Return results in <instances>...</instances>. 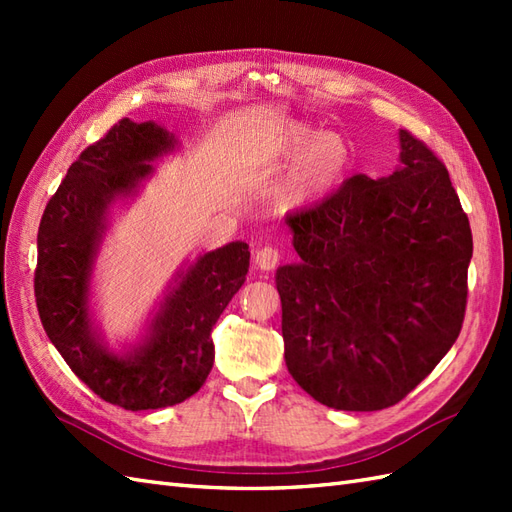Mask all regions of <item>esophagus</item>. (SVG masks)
Masks as SVG:
<instances>
[{
    "label": "esophagus",
    "instance_id": "esophagus-1",
    "mask_svg": "<svg viewBox=\"0 0 512 512\" xmlns=\"http://www.w3.org/2000/svg\"><path fill=\"white\" fill-rule=\"evenodd\" d=\"M279 259H281L279 248L264 246V248L257 250L255 264H257V268H262V270H273L279 264Z\"/></svg>",
    "mask_w": 512,
    "mask_h": 512
}]
</instances>
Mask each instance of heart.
Instances as JSON below:
<instances>
[{
  "label": "heart",
  "instance_id": "1",
  "mask_svg": "<svg viewBox=\"0 0 512 512\" xmlns=\"http://www.w3.org/2000/svg\"><path fill=\"white\" fill-rule=\"evenodd\" d=\"M275 156L292 162L277 189L284 209H301L323 198L350 165V147L339 134H319L306 123H288L275 138Z\"/></svg>",
  "mask_w": 512,
  "mask_h": 512
}]
</instances>
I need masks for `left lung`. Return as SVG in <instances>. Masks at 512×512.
<instances>
[{"instance_id":"8db88e82","label":"left lung","mask_w":512,"mask_h":512,"mask_svg":"<svg viewBox=\"0 0 512 512\" xmlns=\"http://www.w3.org/2000/svg\"><path fill=\"white\" fill-rule=\"evenodd\" d=\"M389 178L356 173L286 217L299 264L277 270L292 378L341 411H378L416 389L462 330L471 224L449 171L400 129Z\"/></svg>"}]
</instances>
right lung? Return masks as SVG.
Listing matches in <instances>:
<instances>
[{
  "label": "right lung",
  "instance_id": "obj_1",
  "mask_svg": "<svg viewBox=\"0 0 512 512\" xmlns=\"http://www.w3.org/2000/svg\"><path fill=\"white\" fill-rule=\"evenodd\" d=\"M171 147L167 129L121 118L72 162L37 233L35 299L43 330L96 396L129 411L178 405L204 385L215 358L211 330L250 264L244 242L202 255L180 277L145 345L132 356H114L94 341L88 281L105 209L149 176L147 160Z\"/></svg>",
  "mask_w": 512,
  "mask_h": 512
}]
</instances>
